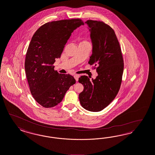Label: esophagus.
<instances>
[{"instance_id": "1", "label": "esophagus", "mask_w": 155, "mask_h": 155, "mask_svg": "<svg viewBox=\"0 0 155 155\" xmlns=\"http://www.w3.org/2000/svg\"><path fill=\"white\" fill-rule=\"evenodd\" d=\"M79 75H74V77L75 80L77 81H78V78H79Z\"/></svg>"}]
</instances>
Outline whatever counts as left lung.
Listing matches in <instances>:
<instances>
[{
  "instance_id": "obj_1",
  "label": "left lung",
  "mask_w": 155,
  "mask_h": 155,
  "mask_svg": "<svg viewBox=\"0 0 155 155\" xmlns=\"http://www.w3.org/2000/svg\"><path fill=\"white\" fill-rule=\"evenodd\" d=\"M85 23L89 28L93 45L88 63L96 68L98 75L91 80L86 75L79 78L78 82L84 87L79 99L84 109L96 112L108 106L117 96L122 82L124 60L112 28L99 21L88 20Z\"/></svg>"
}]
</instances>
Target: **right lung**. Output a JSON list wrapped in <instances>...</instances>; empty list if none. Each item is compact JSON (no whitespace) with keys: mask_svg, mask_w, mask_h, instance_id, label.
I'll return each instance as SVG.
<instances>
[{"mask_svg":"<svg viewBox=\"0 0 155 155\" xmlns=\"http://www.w3.org/2000/svg\"><path fill=\"white\" fill-rule=\"evenodd\" d=\"M84 25L80 19L48 22L32 36L26 55L25 72L32 97L44 107L57 105L76 82L71 75L59 74L53 64L61 57L71 33Z\"/></svg>","mask_w":155,"mask_h":155,"instance_id":"obj_1","label":"right lung"}]
</instances>
